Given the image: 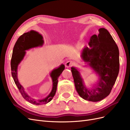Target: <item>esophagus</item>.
I'll return each mask as SVG.
<instances>
[{
    "label": "esophagus",
    "instance_id": "34e87169",
    "mask_svg": "<svg viewBox=\"0 0 130 130\" xmlns=\"http://www.w3.org/2000/svg\"><path fill=\"white\" fill-rule=\"evenodd\" d=\"M74 64V62L72 61H68L66 63V67L67 68H69V67H72L73 65Z\"/></svg>",
    "mask_w": 130,
    "mask_h": 130
}]
</instances>
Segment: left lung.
Segmentation results:
<instances>
[{"label":"left lung","instance_id":"left-lung-1","mask_svg":"<svg viewBox=\"0 0 130 130\" xmlns=\"http://www.w3.org/2000/svg\"><path fill=\"white\" fill-rule=\"evenodd\" d=\"M81 57L85 63L99 76V81L88 89L86 87L80 73L72 67V73L77 92L82 98L93 102L101 101L111 93L119 72V49L111 34L105 28L99 29V34L90 38Z\"/></svg>","mask_w":130,"mask_h":130}]
</instances>
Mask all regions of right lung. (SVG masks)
Segmentation results:
<instances>
[{"label":"right lung","mask_w":130,"mask_h":130,"mask_svg":"<svg viewBox=\"0 0 130 130\" xmlns=\"http://www.w3.org/2000/svg\"><path fill=\"white\" fill-rule=\"evenodd\" d=\"M43 43L44 41L43 40L42 36L37 31L31 30L24 33L18 38L15 43L11 61L12 76L19 92L26 101L31 104L36 105L47 104L53 99L56 92L58 78L65 68L64 65L62 64L57 68L53 69L50 74L53 81V88L52 91L46 98L43 99H36L28 95L24 90V87L18 81L17 77L18 66L24 58L26 54V50L35 47L42 46Z\"/></svg>","instance_id":"1"}]
</instances>
